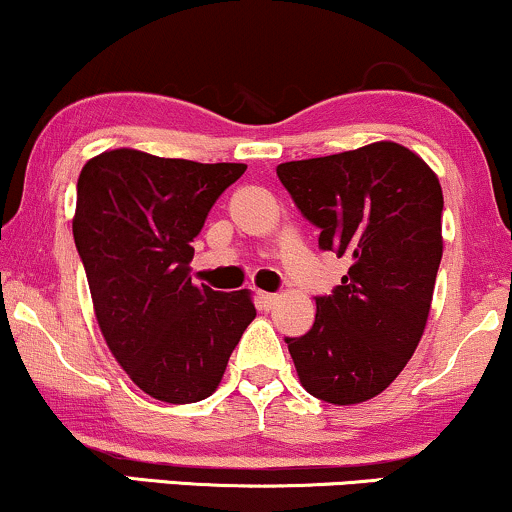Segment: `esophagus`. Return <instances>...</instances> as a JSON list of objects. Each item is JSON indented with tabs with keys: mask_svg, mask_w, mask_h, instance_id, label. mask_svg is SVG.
Wrapping results in <instances>:
<instances>
[{
	"mask_svg": "<svg viewBox=\"0 0 512 512\" xmlns=\"http://www.w3.org/2000/svg\"><path fill=\"white\" fill-rule=\"evenodd\" d=\"M260 305L264 310H272L276 303H279V296H276V293H267V291H260Z\"/></svg>",
	"mask_w": 512,
	"mask_h": 512,
	"instance_id": "1",
	"label": "esophagus"
}]
</instances>
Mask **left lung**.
I'll use <instances>...</instances> for the list:
<instances>
[{"label":"left lung","mask_w":512,"mask_h":512,"mask_svg":"<svg viewBox=\"0 0 512 512\" xmlns=\"http://www.w3.org/2000/svg\"><path fill=\"white\" fill-rule=\"evenodd\" d=\"M320 248L349 257L332 296L315 298V325L286 339L298 380L339 407L387 390L424 337L443 257V190L419 154L373 142L276 166Z\"/></svg>","instance_id":"left-lung-1"}]
</instances>
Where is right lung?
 Segmentation results:
<instances>
[{
	"mask_svg": "<svg viewBox=\"0 0 512 512\" xmlns=\"http://www.w3.org/2000/svg\"><path fill=\"white\" fill-rule=\"evenodd\" d=\"M245 168L122 146L79 173L72 231L98 327L132 383L161 402L209 397L257 315L248 289L221 293L190 276L192 240Z\"/></svg>",
	"mask_w": 512,
	"mask_h": 512,
	"instance_id": "add662e5",
	"label": "right lung"
}]
</instances>
